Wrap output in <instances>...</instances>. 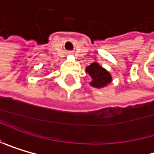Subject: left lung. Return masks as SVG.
Masks as SVG:
<instances>
[{"mask_svg":"<svg viewBox=\"0 0 154 154\" xmlns=\"http://www.w3.org/2000/svg\"><path fill=\"white\" fill-rule=\"evenodd\" d=\"M86 72L91 76V81L90 82V85L93 88H104L113 80L110 72H108L96 62H93L88 66H87Z\"/></svg>","mask_w":154,"mask_h":154,"instance_id":"1","label":"left lung"}]
</instances>
